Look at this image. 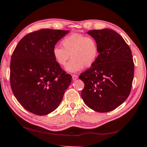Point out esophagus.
<instances>
[{"label":"esophagus","instance_id":"obj_1","mask_svg":"<svg viewBox=\"0 0 147 147\" xmlns=\"http://www.w3.org/2000/svg\"><path fill=\"white\" fill-rule=\"evenodd\" d=\"M72 78H73V80H76V79L78 78V76L76 75V74H73V75H72Z\"/></svg>","mask_w":147,"mask_h":147}]
</instances>
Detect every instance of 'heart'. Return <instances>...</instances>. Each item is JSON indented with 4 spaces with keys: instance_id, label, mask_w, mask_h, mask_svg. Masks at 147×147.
I'll return each mask as SVG.
<instances>
[{
    "instance_id": "1",
    "label": "heart",
    "mask_w": 147,
    "mask_h": 147,
    "mask_svg": "<svg viewBox=\"0 0 147 147\" xmlns=\"http://www.w3.org/2000/svg\"><path fill=\"white\" fill-rule=\"evenodd\" d=\"M63 47L55 46L52 54L55 61L61 66H65L70 57L72 59L65 70L69 73H76L84 66H92L99 55L98 43L94 37L82 34L73 33L63 39Z\"/></svg>"
}]
</instances>
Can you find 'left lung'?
Returning a JSON list of instances; mask_svg holds the SVG:
<instances>
[{
    "instance_id": "obj_1",
    "label": "left lung",
    "mask_w": 147,
    "mask_h": 147,
    "mask_svg": "<svg viewBox=\"0 0 147 147\" xmlns=\"http://www.w3.org/2000/svg\"><path fill=\"white\" fill-rule=\"evenodd\" d=\"M87 33L96 39L99 55L79 76L84 83L81 97L90 109L107 113L124 103L131 92L134 75L131 51L114 30H92Z\"/></svg>"
}]
</instances>
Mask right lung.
Listing matches in <instances>:
<instances>
[{
  "label": "right lung",
  "instance_id": "right-lung-1",
  "mask_svg": "<svg viewBox=\"0 0 147 147\" xmlns=\"http://www.w3.org/2000/svg\"><path fill=\"white\" fill-rule=\"evenodd\" d=\"M69 31L42 29L25 35L11 57L10 85L22 106L36 115L56 109L71 84L67 74L53 58L55 45Z\"/></svg>",
  "mask_w": 147,
  "mask_h": 147
}]
</instances>
